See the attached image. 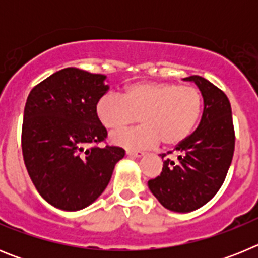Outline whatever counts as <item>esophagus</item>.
Listing matches in <instances>:
<instances>
[{
  "label": "esophagus",
  "instance_id": "1",
  "mask_svg": "<svg viewBox=\"0 0 258 258\" xmlns=\"http://www.w3.org/2000/svg\"><path fill=\"white\" fill-rule=\"evenodd\" d=\"M145 155V152L142 151H132V150H126V156L132 157V159H138V157H142Z\"/></svg>",
  "mask_w": 258,
  "mask_h": 258
}]
</instances>
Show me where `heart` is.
<instances>
[{
	"label": "heart",
	"instance_id": "heart-1",
	"mask_svg": "<svg viewBox=\"0 0 258 258\" xmlns=\"http://www.w3.org/2000/svg\"><path fill=\"white\" fill-rule=\"evenodd\" d=\"M98 120L109 131L136 129L111 136V142L129 150L149 149L160 142L177 146L188 138L202 113V94L190 85L142 81L129 85L122 97L104 94L97 101Z\"/></svg>",
	"mask_w": 258,
	"mask_h": 258
}]
</instances>
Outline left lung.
<instances>
[{
    "mask_svg": "<svg viewBox=\"0 0 258 258\" xmlns=\"http://www.w3.org/2000/svg\"><path fill=\"white\" fill-rule=\"evenodd\" d=\"M202 93L204 109L199 126L165 159L163 172L149 181V188L164 208L187 213L200 208L222 186L234 155L231 106L226 94L208 80L190 76ZM165 155H161L164 157Z\"/></svg>",
    "mask_w": 258,
    "mask_h": 258,
    "instance_id": "1",
    "label": "left lung"
}]
</instances>
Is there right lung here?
Returning a JSON list of instances; mask_svg holds the SVG:
<instances>
[{"instance_id":"obj_1","label":"right lung","mask_w":258,"mask_h":258,"mask_svg":"<svg viewBox=\"0 0 258 258\" xmlns=\"http://www.w3.org/2000/svg\"><path fill=\"white\" fill-rule=\"evenodd\" d=\"M107 76L64 68L32 89L24 107L22 150L28 174L40 195L55 208L76 212L106 190L120 147H95L106 127L95 104L108 92Z\"/></svg>"}]
</instances>
